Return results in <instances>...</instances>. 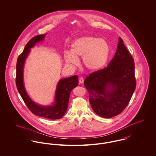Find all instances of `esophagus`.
Masks as SVG:
<instances>
[{
	"label": "esophagus",
	"instance_id": "obj_1",
	"mask_svg": "<svg viewBox=\"0 0 156 156\" xmlns=\"http://www.w3.org/2000/svg\"><path fill=\"white\" fill-rule=\"evenodd\" d=\"M83 82H84V79H83V77H80V78L79 79V83H83Z\"/></svg>",
	"mask_w": 156,
	"mask_h": 156
}]
</instances>
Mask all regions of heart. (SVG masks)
<instances>
[{
  "label": "heart",
  "mask_w": 156,
  "mask_h": 156,
  "mask_svg": "<svg viewBox=\"0 0 156 156\" xmlns=\"http://www.w3.org/2000/svg\"><path fill=\"white\" fill-rule=\"evenodd\" d=\"M110 54L108 42L103 38L86 36L77 38L71 45V51L64 54L66 62L72 65L79 63L78 57H82L84 66L89 71L102 69L107 62Z\"/></svg>",
  "instance_id": "b5f03b06"
}]
</instances>
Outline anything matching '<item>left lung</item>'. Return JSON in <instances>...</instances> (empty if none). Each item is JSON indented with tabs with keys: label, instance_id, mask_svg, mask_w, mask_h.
I'll return each mask as SVG.
<instances>
[{
	"label": "left lung",
	"instance_id": "8db88e82",
	"mask_svg": "<svg viewBox=\"0 0 156 156\" xmlns=\"http://www.w3.org/2000/svg\"><path fill=\"white\" fill-rule=\"evenodd\" d=\"M134 70V59L119 37L116 53L107 67L90 73L84 82L96 114L110 118L124 110L135 90Z\"/></svg>",
	"mask_w": 156,
	"mask_h": 156
}]
</instances>
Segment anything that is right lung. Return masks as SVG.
I'll return each mask as SVG.
<instances>
[{
  "label": "right lung",
  "instance_id": "obj_1",
  "mask_svg": "<svg viewBox=\"0 0 156 156\" xmlns=\"http://www.w3.org/2000/svg\"><path fill=\"white\" fill-rule=\"evenodd\" d=\"M46 34L38 35L33 37L25 45L23 52L18 57L16 63V84L21 97L32 113L35 115L50 119H58L64 115L67 108L69 97L73 89L77 86L78 76L75 75L60 79L57 85L54 104L42 106L35 103L27 94L23 83V67L31 48L37 43L44 40Z\"/></svg>",
  "mask_w": 156,
  "mask_h": 156
}]
</instances>
